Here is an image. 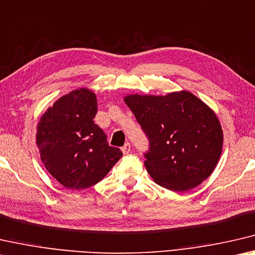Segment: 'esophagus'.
<instances>
[{"label": "esophagus", "instance_id": "34e87169", "mask_svg": "<svg viewBox=\"0 0 255 255\" xmlns=\"http://www.w3.org/2000/svg\"><path fill=\"white\" fill-rule=\"evenodd\" d=\"M121 149H122V152L124 153V155H128V153L131 151V144L128 143V142H127Z\"/></svg>", "mask_w": 255, "mask_h": 255}]
</instances>
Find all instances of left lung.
<instances>
[{"mask_svg": "<svg viewBox=\"0 0 255 255\" xmlns=\"http://www.w3.org/2000/svg\"><path fill=\"white\" fill-rule=\"evenodd\" d=\"M124 102L149 140L144 166L158 185L187 191L210 176L223 149L214 112L189 91L131 95Z\"/></svg>", "mask_w": 255, "mask_h": 255, "instance_id": "left-lung-1", "label": "left lung"}]
</instances>
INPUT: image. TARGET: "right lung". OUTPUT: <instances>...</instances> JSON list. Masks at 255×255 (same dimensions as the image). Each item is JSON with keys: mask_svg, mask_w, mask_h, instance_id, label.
<instances>
[{"mask_svg": "<svg viewBox=\"0 0 255 255\" xmlns=\"http://www.w3.org/2000/svg\"><path fill=\"white\" fill-rule=\"evenodd\" d=\"M97 99L86 88L71 91L54 103L37 128L40 159L52 176L71 190L97 184L123 156L107 142L94 118Z\"/></svg>", "mask_w": 255, "mask_h": 255, "instance_id": "add662e5", "label": "right lung"}]
</instances>
